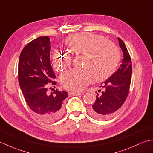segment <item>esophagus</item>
<instances>
[{"label":"esophagus","instance_id":"esophagus-1","mask_svg":"<svg viewBox=\"0 0 153 153\" xmlns=\"http://www.w3.org/2000/svg\"><path fill=\"white\" fill-rule=\"evenodd\" d=\"M71 95L73 96H80V95H83V93H74V92H71L70 93Z\"/></svg>","mask_w":153,"mask_h":153}]
</instances>
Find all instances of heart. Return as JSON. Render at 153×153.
Returning <instances> with one entry per match:
<instances>
[{"instance_id":"obj_1","label":"heart","mask_w":153,"mask_h":153,"mask_svg":"<svg viewBox=\"0 0 153 153\" xmlns=\"http://www.w3.org/2000/svg\"><path fill=\"white\" fill-rule=\"evenodd\" d=\"M64 44L71 53L83 55V69H71L60 77V82L65 89L79 91L95 79L103 82L114 72L120 59L118 47L106 41L101 35L91 33H77L68 36ZM70 55L55 51L53 64L55 69L61 71L70 66Z\"/></svg>"}]
</instances>
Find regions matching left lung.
I'll use <instances>...</instances> for the list:
<instances>
[{"mask_svg":"<svg viewBox=\"0 0 153 153\" xmlns=\"http://www.w3.org/2000/svg\"><path fill=\"white\" fill-rule=\"evenodd\" d=\"M123 58L119 68L104 82L105 90L100 96L97 93L95 103L89 109V113L94 118L103 120L114 114L124 103L129 92L131 80V60L125 43L118 38ZM101 87V86H100Z\"/></svg>","mask_w":153,"mask_h":153,"instance_id":"left-lung-1","label":"left lung"}]
</instances>
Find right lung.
Segmentation results:
<instances>
[{"label": "right lung", "instance_id": "1", "mask_svg": "<svg viewBox=\"0 0 153 153\" xmlns=\"http://www.w3.org/2000/svg\"><path fill=\"white\" fill-rule=\"evenodd\" d=\"M50 39L40 37L27 43L19 55L18 82L25 102L40 120L53 122L64 112L68 94L56 89L47 94L49 84L55 85L56 76L50 63Z\"/></svg>", "mask_w": 153, "mask_h": 153}]
</instances>
